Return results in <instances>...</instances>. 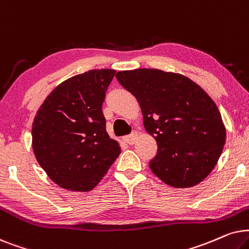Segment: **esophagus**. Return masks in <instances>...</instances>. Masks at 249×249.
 Segmentation results:
<instances>
[{
  "mask_svg": "<svg viewBox=\"0 0 249 249\" xmlns=\"http://www.w3.org/2000/svg\"><path fill=\"white\" fill-rule=\"evenodd\" d=\"M138 139V133L137 132H132V133L130 135H126V137H124V141L126 142L127 144H134L135 141H137Z\"/></svg>",
  "mask_w": 249,
  "mask_h": 249,
  "instance_id": "esophagus-1",
  "label": "esophagus"
}]
</instances>
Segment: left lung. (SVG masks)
<instances>
[{"mask_svg":"<svg viewBox=\"0 0 249 249\" xmlns=\"http://www.w3.org/2000/svg\"><path fill=\"white\" fill-rule=\"evenodd\" d=\"M116 78L137 98L145 131L157 142L149 163L152 173L174 188L203 181L225 143L221 114L210 95L185 76L159 69L123 71Z\"/></svg>","mask_w":249,"mask_h":249,"instance_id":"obj_1","label":"left lung"}]
</instances>
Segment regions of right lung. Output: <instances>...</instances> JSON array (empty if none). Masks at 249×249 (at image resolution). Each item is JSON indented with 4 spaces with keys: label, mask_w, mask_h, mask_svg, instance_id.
Here are the masks:
<instances>
[{
    "label": "right lung",
    "mask_w": 249,
    "mask_h": 249,
    "mask_svg": "<svg viewBox=\"0 0 249 249\" xmlns=\"http://www.w3.org/2000/svg\"><path fill=\"white\" fill-rule=\"evenodd\" d=\"M114 69L89 71L62 82L39 107L32 127L33 150L61 188L90 191L121 154L106 131L102 104Z\"/></svg>",
    "instance_id": "obj_1"
}]
</instances>
